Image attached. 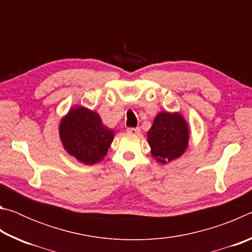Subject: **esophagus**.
Here are the masks:
<instances>
[{
  "label": "esophagus",
  "mask_w": 252,
  "mask_h": 252,
  "mask_svg": "<svg viewBox=\"0 0 252 252\" xmlns=\"http://www.w3.org/2000/svg\"><path fill=\"white\" fill-rule=\"evenodd\" d=\"M126 132L130 134H139L140 133V129L139 127H127Z\"/></svg>",
  "instance_id": "34e87169"
}]
</instances>
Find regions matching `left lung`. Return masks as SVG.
Here are the masks:
<instances>
[{
	"label": "left lung",
	"mask_w": 252,
	"mask_h": 252,
	"mask_svg": "<svg viewBox=\"0 0 252 252\" xmlns=\"http://www.w3.org/2000/svg\"><path fill=\"white\" fill-rule=\"evenodd\" d=\"M188 141L189 130L185 119L179 113H159L148 131V142L152 149V156L161 163L180 157L186 151Z\"/></svg>",
	"instance_id": "1"
}]
</instances>
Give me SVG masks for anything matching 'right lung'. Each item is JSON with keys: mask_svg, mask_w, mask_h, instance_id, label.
<instances>
[{"mask_svg": "<svg viewBox=\"0 0 252 252\" xmlns=\"http://www.w3.org/2000/svg\"><path fill=\"white\" fill-rule=\"evenodd\" d=\"M60 136L71 156L84 164H94L106 155L114 132L103 126L97 113L85 108H75L60 125Z\"/></svg>", "mask_w": 252, "mask_h": 252, "instance_id": "1", "label": "right lung"}]
</instances>
